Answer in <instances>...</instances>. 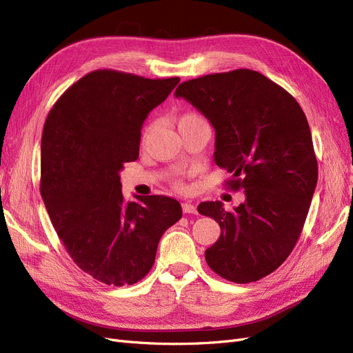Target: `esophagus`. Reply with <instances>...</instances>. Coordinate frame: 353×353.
<instances>
[{
  "label": "esophagus",
  "instance_id": "obj_1",
  "mask_svg": "<svg viewBox=\"0 0 353 353\" xmlns=\"http://www.w3.org/2000/svg\"><path fill=\"white\" fill-rule=\"evenodd\" d=\"M181 208H183L185 214H196V205H193L190 202H183L181 203Z\"/></svg>",
  "mask_w": 353,
  "mask_h": 353
}]
</instances>
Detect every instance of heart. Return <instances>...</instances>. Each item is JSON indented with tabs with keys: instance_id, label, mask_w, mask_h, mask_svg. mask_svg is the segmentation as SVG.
<instances>
[{
	"instance_id": "1",
	"label": "heart",
	"mask_w": 353,
	"mask_h": 353,
	"mask_svg": "<svg viewBox=\"0 0 353 353\" xmlns=\"http://www.w3.org/2000/svg\"><path fill=\"white\" fill-rule=\"evenodd\" d=\"M196 120H203L201 116H198V114H195V112H186V114H183V116H180L179 117V120H177V126H180V124H183V123H189V121H196ZM151 130V128H148L146 129V132H145V134H148V132Z\"/></svg>"
}]
</instances>
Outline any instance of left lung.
Segmentation results:
<instances>
[{
    "label": "left lung",
    "mask_w": 353,
    "mask_h": 353,
    "mask_svg": "<svg viewBox=\"0 0 353 353\" xmlns=\"http://www.w3.org/2000/svg\"><path fill=\"white\" fill-rule=\"evenodd\" d=\"M174 95L212 124L214 161L233 174L229 186L246 196L234 211H225L220 201L199 203V214L221 229L205 251L207 264L229 281L263 279L293 251L316 186L305 112L288 90L248 69L192 79Z\"/></svg>",
    "instance_id": "obj_1"
}]
</instances>
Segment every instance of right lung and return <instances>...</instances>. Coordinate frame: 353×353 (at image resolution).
<instances>
[{
    "label": "right lung",
    "mask_w": 353,
    "mask_h": 353,
    "mask_svg": "<svg viewBox=\"0 0 353 353\" xmlns=\"http://www.w3.org/2000/svg\"><path fill=\"white\" fill-rule=\"evenodd\" d=\"M179 77L145 79L95 70L72 85L45 120L41 195L54 229L77 267L114 286L142 280L158 242L181 219L168 196L124 201L120 172L138 160L141 129Z\"/></svg>",
    "instance_id": "right-lung-1"
}]
</instances>
